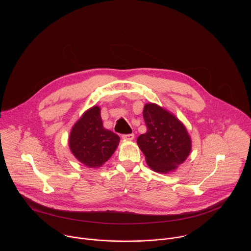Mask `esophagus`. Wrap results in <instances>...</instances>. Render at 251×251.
<instances>
[{
  "instance_id": "1",
  "label": "esophagus",
  "mask_w": 251,
  "mask_h": 251,
  "mask_svg": "<svg viewBox=\"0 0 251 251\" xmlns=\"http://www.w3.org/2000/svg\"><path fill=\"white\" fill-rule=\"evenodd\" d=\"M122 137H123V139H125V140L130 141V140H133V139H134V134H133V133H130V134H124Z\"/></svg>"
}]
</instances>
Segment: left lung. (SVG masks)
Returning <instances> with one entry per match:
<instances>
[{
	"label": "left lung",
	"instance_id": "1",
	"mask_svg": "<svg viewBox=\"0 0 251 251\" xmlns=\"http://www.w3.org/2000/svg\"><path fill=\"white\" fill-rule=\"evenodd\" d=\"M147 132L137 138L148 165L155 172L169 173L188 156L191 139L183 124L173 114L154 103L144 106Z\"/></svg>",
	"mask_w": 251,
	"mask_h": 251
}]
</instances>
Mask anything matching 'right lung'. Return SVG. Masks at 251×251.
I'll return each mask as SVG.
<instances>
[{
  "label": "right lung",
  "mask_w": 251,
  "mask_h": 251,
  "mask_svg": "<svg viewBox=\"0 0 251 251\" xmlns=\"http://www.w3.org/2000/svg\"><path fill=\"white\" fill-rule=\"evenodd\" d=\"M120 137L103 127L100 108L86 111L72 127L69 145L73 155L91 168L100 167L111 157Z\"/></svg>",
  "instance_id": "obj_1"
}]
</instances>
